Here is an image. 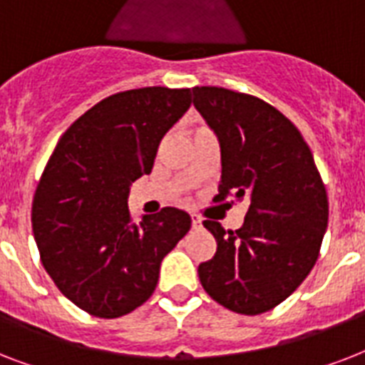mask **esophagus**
Returning a JSON list of instances; mask_svg holds the SVG:
<instances>
[{"label":"esophagus","instance_id":"34e87169","mask_svg":"<svg viewBox=\"0 0 365 365\" xmlns=\"http://www.w3.org/2000/svg\"><path fill=\"white\" fill-rule=\"evenodd\" d=\"M191 223H193V229H199L202 220H200V216H197V214H191Z\"/></svg>","mask_w":365,"mask_h":365}]
</instances>
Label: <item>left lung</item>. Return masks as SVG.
I'll list each match as a JSON object with an SVG mask.
<instances>
[{
  "label": "left lung",
  "mask_w": 365,
  "mask_h": 365,
  "mask_svg": "<svg viewBox=\"0 0 365 365\" xmlns=\"http://www.w3.org/2000/svg\"><path fill=\"white\" fill-rule=\"evenodd\" d=\"M193 104L220 138L222 180L214 202L250 199L237 231L206 220L216 255L199 265L206 294L255 317L299 288L320 254L328 193L297 126L252 94L195 87Z\"/></svg>",
  "instance_id": "obj_1"
}]
</instances>
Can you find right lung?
<instances>
[{
  "label": "right lung",
  "mask_w": 365,
  "mask_h": 365,
  "mask_svg": "<svg viewBox=\"0 0 365 365\" xmlns=\"http://www.w3.org/2000/svg\"><path fill=\"white\" fill-rule=\"evenodd\" d=\"M191 88L111 94L56 143L37 183L31 229L56 288L88 314L119 318L151 297L160 261L191 227L178 208L132 220L130 183L153 168L168 128L189 110Z\"/></svg>",
  "instance_id": "right-lung-1"
}]
</instances>
